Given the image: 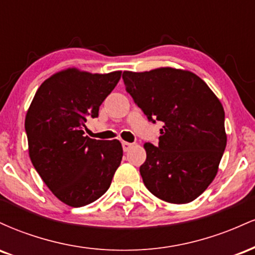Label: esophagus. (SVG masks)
I'll list each match as a JSON object with an SVG mask.
<instances>
[{"instance_id":"esophagus-1","label":"esophagus","mask_w":255,"mask_h":255,"mask_svg":"<svg viewBox=\"0 0 255 255\" xmlns=\"http://www.w3.org/2000/svg\"><path fill=\"white\" fill-rule=\"evenodd\" d=\"M133 146V144H130V142H126V141H122V148H124L125 152L129 151V148Z\"/></svg>"}]
</instances>
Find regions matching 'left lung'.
Returning <instances> with one entry per match:
<instances>
[{
    "label": "left lung",
    "instance_id": "1",
    "mask_svg": "<svg viewBox=\"0 0 255 255\" xmlns=\"http://www.w3.org/2000/svg\"><path fill=\"white\" fill-rule=\"evenodd\" d=\"M122 79L148 121L164 124L157 146L144 145L146 188L171 204L193 201L213 181L227 146L221 102L198 75L181 69L124 72Z\"/></svg>",
    "mask_w": 255,
    "mask_h": 255
}]
</instances>
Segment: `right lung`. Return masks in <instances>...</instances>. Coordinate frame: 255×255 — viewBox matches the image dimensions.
<instances>
[{
	"label": "right lung",
	"instance_id": "obj_1",
	"mask_svg": "<svg viewBox=\"0 0 255 255\" xmlns=\"http://www.w3.org/2000/svg\"><path fill=\"white\" fill-rule=\"evenodd\" d=\"M120 78L121 72L56 73L40 85L26 115L32 164L55 197L72 207L101 198L121 163L119 140L84 135L87 120L98 118L99 107Z\"/></svg>",
	"mask_w": 255,
	"mask_h": 255
}]
</instances>
